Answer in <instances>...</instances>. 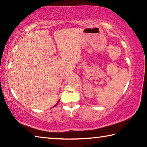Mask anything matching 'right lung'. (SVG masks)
<instances>
[{
    "label": "right lung",
    "mask_w": 147,
    "mask_h": 147,
    "mask_svg": "<svg viewBox=\"0 0 147 147\" xmlns=\"http://www.w3.org/2000/svg\"><path fill=\"white\" fill-rule=\"evenodd\" d=\"M57 104H56V105H57Z\"/></svg>",
    "instance_id": "right-lung-1"
}]
</instances>
